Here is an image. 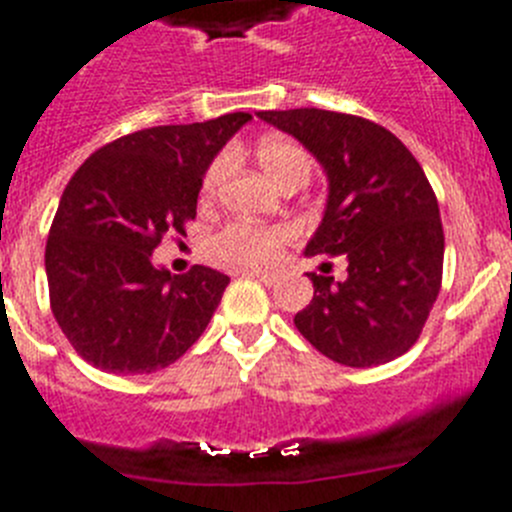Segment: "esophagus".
<instances>
[{
  "instance_id": "1",
  "label": "esophagus",
  "mask_w": 512,
  "mask_h": 512,
  "mask_svg": "<svg viewBox=\"0 0 512 512\" xmlns=\"http://www.w3.org/2000/svg\"><path fill=\"white\" fill-rule=\"evenodd\" d=\"M241 277H253L259 279V282H264L266 287H271V284H277V274L274 271H259V269H241L238 271Z\"/></svg>"
}]
</instances>
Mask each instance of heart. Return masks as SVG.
Returning <instances> with one entry per match:
<instances>
[{"label":"heart","instance_id":"b5f03b06","mask_svg":"<svg viewBox=\"0 0 512 512\" xmlns=\"http://www.w3.org/2000/svg\"><path fill=\"white\" fill-rule=\"evenodd\" d=\"M256 158L261 169L279 184L287 187L292 182L305 184L312 171V156L289 138H271L259 140L256 146ZM230 153L220 156L207 166L202 176V200H212L228 176ZM292 228L287 225H248V223H228L225 228L215 230L205 241V256L212 264L220 266H243V269H259V266L277 261L282 248L292 241Z\"/></svg>","mask_w":512,"mask_h":512}]
</instances>
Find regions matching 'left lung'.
I'll return each instance as SVG.
<instances>
[{
    "label": "left lung",
    "instance_id": "obj_1",
    "mask_svg": "<svg viewBox=\"0 0 512 512\" xmlns=\"http://www.w3.org/2000/svg\"><path fill=\"white\" fill-rule=\"evenodd\" d=\"M295 135L328 174L323 223L307 256H346L348 277L307 274L310 305L295 315L320 354L346 366L397 359L420 338L441 289L443 228L431 184L397 135L343 112H259Z\"/></svg>",
    "mask_w": 512,
    "mask_h": 512
}]
</instances>
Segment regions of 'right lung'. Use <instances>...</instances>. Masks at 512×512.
<instances>
[{"label": "right lung", "mask_w": 512, "mask_h": 512, "mask_svg": "<svg viewBox=\"0 0 512 512\" xmlns=\"http://www.w3.org/2000/svg\"><path fill=\"white\" fill-rule=\"evenodd\" d=\"M248 120L230 112L122 135L71 176L45 274L53 318L81 359L102 372L151 374L205 333L230 279L207 266L171 274L151 253L164 235H184L207 166Z\"/></svg>", "instance_id": "add662e5"}]
</instances>
